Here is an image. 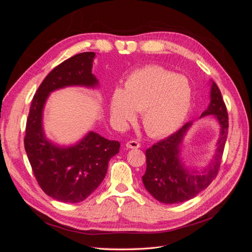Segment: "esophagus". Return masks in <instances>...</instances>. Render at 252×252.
<instances>
[{
	"mask_svg": "<svg viewBox=\"0 0 252 252\" xmlns=\"http://www.w3.org/2000/svg\"><path fill=\"white\" fill-rule=\"evenodd\" d=\"M126 147L129 148V149H136V148L140 147V143L138 141H134V140L128 141L126 143Z\"/></svg>",
	"mask_w": 252,
	"mask_h": 252,
	"instance_id": "1",
	"label": "esophagus"
}]
</instances>
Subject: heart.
Wrapping results in <instances>:
<instances>
[{"label": "heart", "mask_w": 252, "mask_h": 252, "mask_svg": "<svg viewBox=\"0 0 252 252\" xmlns=\"http://www.w3.org/2000/svg\"><path fill=\"white\" fill-rule=\"evenodd\" d=\"M191 98V86L185 77L158 66H146L129 75L123 89L114 91L109 109L121 126L132 121L135 111H142L145 129L154 135H165L183 124Z\"/></svg>", "instance_id": "1"}]
</instances>
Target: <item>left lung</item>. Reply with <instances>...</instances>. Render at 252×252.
Masks as SVG:
<instances>
[{
  "mask_svg": "<svg viewBox=\"0 0 252 252\" xmlns=\"http://www.w3.org/2000/svg\"><path fill=\"white\" fill-rule=\"evenodd\" d=\"M210 116L220 126L211 163L199 171L187 166L181 157L183 141L193 122L146 150V172L142 177L147 191L158 202L178 204L193 199L207 188L218 174L228 134V114L217 84L210 81V103L201 118Z\"/></svg>",
  "mask_w": 252,
  "mask_h": 252,
  "instance_id": "8db88e82",
  "label": "left lung"
}]
</instances>
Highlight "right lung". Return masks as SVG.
Segmentation results:
<instances>
[{"label": "right lung", "mask_w": 252, "mask_h": 252, "mask_svg": "<svg viewBox=\"0 0 252 252\" xmlns=\"http://www.w3.org/2000/svg\"><path fill=\"white\" fill-rule=\"evenodd\" d=\"M94 52H83L64 61L44 79L30 106L24 139L34 177L47 195L62 203H80L100 186L109 159L120 143L89 131L71 145H59L44 131V108L51 93L66 87L97 88L93 73Z\"/></svg>", "instance_id": "right-lung-1"}]
</instances>
